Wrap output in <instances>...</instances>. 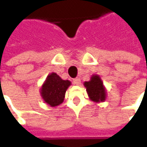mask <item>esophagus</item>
Segmentation results:
<instances>
[{
	"mask_svg": "<svg viewBox=\"0 0 147 147\" xmlns=\"http://www.w3.org/2000/svg\"><path fill=\"white\" fill-rule=\"evenodd\" d=\"M73 82H74V84H75V85H79V84L81 83V80H80L79 78H74V79L73 80Z\"/></svg>",
	"mask_w": 147,
	"mask_h": 147,
	"instance_id": "esophagus-1",
	"label": "esophagus"
}]
</instances>
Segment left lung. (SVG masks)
Here are the masks:
<instances>
[{
  "mask_svg": "<svg viewBox=\"0 0 147 147\" xmlns=\"http://www.w3.org/2000/svg\"><path fill=\"white\" fill-rule=\"evenodd\" d=\"M84 85L87 88L88 96L92 100L99 102L105 99V90L103 87V82L100 77L94 75L89 82H85Z\"/></svg>",
  "mask_w": 147,
  "mask_h": 147,
  "instance_id": "1",
  "label": "left lung"
}]
</instances>
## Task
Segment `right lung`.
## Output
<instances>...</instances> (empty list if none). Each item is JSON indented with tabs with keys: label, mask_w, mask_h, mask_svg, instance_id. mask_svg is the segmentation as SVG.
Masks as SVG:
<instances>
[{
	"label": "right lung",
	"mask_w": 147,
	"mask_h": 147,
	"mask_svg": "<svg viewBox=\"0 0 147 147\" xmlns=\"http://www.w3.org/2000/svg\"><path fill=\"white\" fill-rule=\"evenodd\" d=\"M71 82L63 80L59 75L52 73L47 77L42 88V96L46 103L51 106H56L64 101L65 92Z\"/></svg>",
	"instance_id": "1"
}]
</instances>
